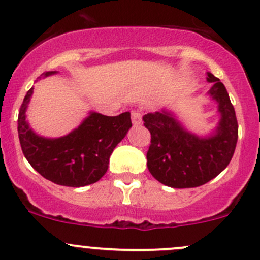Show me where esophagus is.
Returning <instances> with one entry per match:
<instances>
[{"instance_id": "34e87169", "label": "esophagus", "mask_w": 260, "mask_h": 260, "mask_svg": "<svg viewBox=\"0 0 260 260\" xmlns=\"http://www.w3.org/2000/svg\"><path fill=\"white\" fill-rule=\"evenodd\" d=\"M131 117H132V123L135 125H138L142 123V114L139 111H132L131 112Z\"/></svg>"}]
</instances>
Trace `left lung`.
I'll return each mask as SVG.
<instances>
[{
	"label": "left lung",
	"instance_id": "1",
	"mask_svg": "<svg viewBox=\"0 0 260 260\" xmlns=\"http://www.w3.org/2000/svg\"><path fill=\"white\" fill-rule=\"evenodd\" d=\"M213 82L209 94L219 103L222 119L217 133L199 138L187 132L171 113L155 112L143 116L151 132L147 167L158 182L173 188H193L206 184L229 165L238 141V122L228 92L219 78L208 73Z\"/></svg>",
	"mask_w": 260,
	"mask_h": 260
}]
</instances>
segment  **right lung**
Here are the masks:
<instances>
[{"label":"right lung","mask_w":260,"mask_h":260,"mask_svg":"<svg viewBox=\"0 0 260 260\" xmlns=\"http://www.w3.org/2000/svg\"><path fill=\"white\" fill-rule=\"evenodd\" d=\"M32 92L34 88L24 95L17 119L21 148L29 165L46 179L66 187H83L100 180L107 172L113 149L132 127L129 112L114 117L91 113L70 135L47 139L35 135L26 122L24 112Z\"/></svg>","instance_id":"add662e5"}]
</instances>
